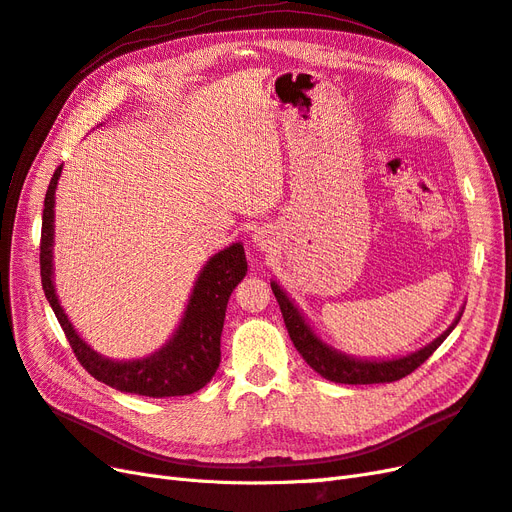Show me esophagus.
<instances>
[{"label": "esophagus", "instance_id": "1", "mask_svg": "<svg viewBox=\"0 0 512 512\" xmlns=\"http://www.w3.org/2000/svg\"><path fill=\"white\" fill-rule=\"evenodd\" d=\"M253 242L259 246V248H266L268 246V231H264V229H257L255 231V236H253Z\"/></svg>", "mask_w": 512, "mask_h": 512}]
</instances>
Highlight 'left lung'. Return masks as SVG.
I'll return each instance as SVG.
<instances>
[{
    "mask_svg": "<svg viewBox=\"0 0 512 512\" xmlns=\"http://www.w3.org/2000/svg\"><path fill=\"white\" fill-rule=\"evenodd\" d=\"M272 291L274 298L281 306V313L285 319V326L291 341H294L296 349L300 352V356L306 360V364L313 371H317L321 377L330 379V382L337 384H390L397 382V379L410 375L412 371H416L422 362L429 360V356L435 352L437 347L444 343V339L459 324V319L452 324L442 337H437L433 343H429L427 347L418 349V352L405 356V358H394V360H356V358H347L345 354H339L337 349H330L328 345L321 343L313 330L309 328V324L302 319V315L298 313V309L291 300L285 296V291L272 283Z\"/></svg>",
    "mask_w": 512,
    "mask_h": 512,
    "instance_id": "8db88e82",
    "label": "left lung"
}]
</instances>
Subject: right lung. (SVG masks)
I'll use <instances>...</instances> for the list:
<instances>
[{"label":"right lung","mask_w":512,"mask_h":512,"mask_svg":"<svg viewBox=\"0 0 512 512\" xmlns=\"http://www.w3.org/2000/svg\"><path fill=\"white\" fill-rule=\"evenodd\" d=\"M62 165L55 169L45 195L40 233V279L51 309L81 367L98 382L143 397H184L206 386L221 362V332L231 291L244 279L246 257L242 244H231L214 255L201 270L193 296L173 339L160 352L133 362H115L98 356L72 328L53 289V195Z\"/></svg>","instance_id":"1"}]
</instances>
